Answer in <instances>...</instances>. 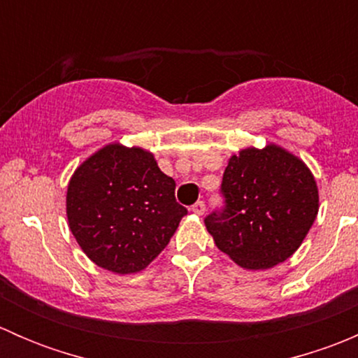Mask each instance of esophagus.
Returning a JSON list of instances; mask_svg holds the SVG:
<instances>
[{"label":"esophagus","mask_w":358,"mask_h":358,"mask_svg":"<svg viewBox=\"0 0 358 358\" xmlns=\"http://www.w3.org/2000/svg\"><path fill=\"white\" fill-rule=\"evenodd\" d=\"M190 209H192V211L196 213L197 216H202V215H204V211H206V204L202 201H197L196 204H194Z\"/></svg>","instance_id":"34e87169"}]
</instances>
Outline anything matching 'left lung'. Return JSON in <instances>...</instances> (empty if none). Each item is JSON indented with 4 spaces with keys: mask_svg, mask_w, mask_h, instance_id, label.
<instances>
[{
    "mask_svg": "<svg viewBox=\"0 0 358 358\" xmlns=\"http://www.w3.org/2000/svg\"><path fill=\"white\" fill-rule=\"evenodd\" d=\"M225 208L206 216L220 251L246 270H266L301 246L319 213L308 166L275 143L248 147L223 173Z\"/></svg>",
    "mask_w": 358,
    "mask_h": 358,
    "instance_id": "1",
    "label": "left lung"
}]
</instances>
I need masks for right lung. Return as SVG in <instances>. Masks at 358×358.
I'll use <instances>...</instances> for the list:
<instances>
[{
  "mask_svg": "<svg viewBox=\"0 0 358 358\" xmlns=\"http://www.w3.org/2000/svg\"><path fill=\"white\" fill-rule=\"evenodd\" d=\"M175 187L152 152L109 143L71 176L69 229L93 263L119 275L136 273L168 246L187 215Z\"/></svg>",
  "mask_w": 358,
  "mask_h": 358,
  "instance_id": "obj_1",
  "label": "right lung"
}]
</instances>
